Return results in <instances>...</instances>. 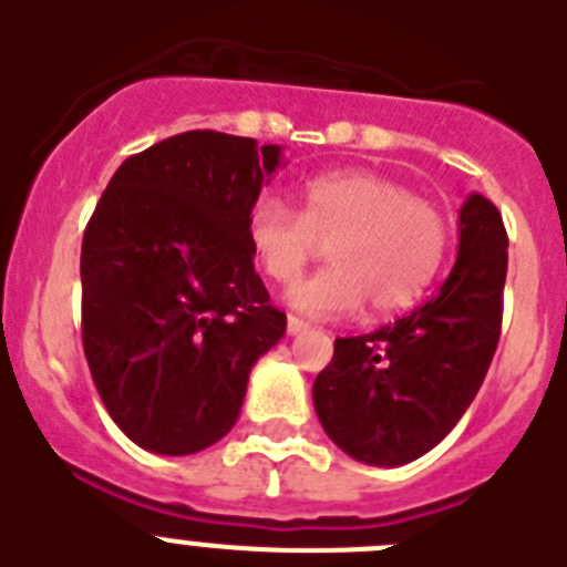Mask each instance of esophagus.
<instances>
[{"mask_svg": "<svg viewBox=\"0 0 567 567\" xmlns=\"http://www.w3.org/2000/svg\"><path fill=\"white\" fill-rule=\"evenodd\" d=\"M307 329H309L307 320H300V318H295V315H289V318H287V332L289 334H300V332H307Z\"/></svg>", "mask_w": 567, "mask_h": 567, "instance_id": "esophagus-1", "label": "esophagus"}]
</instances>
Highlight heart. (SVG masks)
I'll list each match as a JSON object with an SVG mask.
<instances>
[{
  "label": "heart",
  "mask_w": 567,
  "mask_h": 567,
  "mask_svg": "<svg viewBox=\"0 0 567 567\" xmlns=\"http://www.w3.org/2000/svg\"><path fill=\"white\" fill-rule=\"evenodd\" d=\"M247 238L258 267L278 284H292L329 244L332 267L289 292L307 315H392L412 307L437 275L449 247V218L437 204L403 184L365 169L309 178L300 189V213L275 195L252 204Z\"/></svg>",
  "instance_id": "b5f03b06"
}]
</instances>
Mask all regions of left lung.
<instances>
[{
  "label": "left lung",
  "mask_w": 567,
  "mask_h": 567,
  "mask_svg": "<svg viewBox=\"0 0 567 567\" xmlns=\"http://www.w3.org/2000/svg\"><path fill=\"white\" fill-rule=\"evenodd\" d=\"M505 272L503 215L471 193L443 287L392 327L334 340L332 363L312 385L329 440L365 465H405L432 452L465 414L497 352Z\"/></svg>",
  "instance_id": "8db88e82"
}]
</instances>
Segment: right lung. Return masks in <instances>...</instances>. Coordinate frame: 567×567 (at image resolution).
<instances>
[{
    "label": "right lung",
    "instance_id": "right-lung-1",
    "mask_svg": "<svg viewBox=\"0 0 567 567\" xmlns=\"http://www.w3.org/2000/svg\"><path fill=\"white\" fill-rule=\"evenodd\" d=\"M278 167V144L178 133L115 169L84 229V358L110 417L147 452L218 443L287 332L247 238Z\"/></svg>",
    "mask_w": 567,
    "mask_h": 567
}]
</instances>
